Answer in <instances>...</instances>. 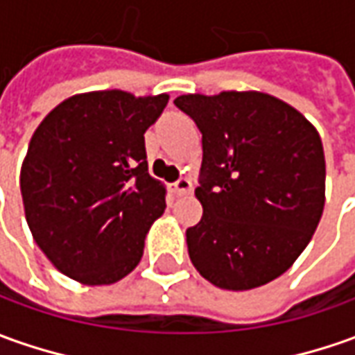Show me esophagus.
I'll return each mask as SVG.
<instances>
[{"label": "esophagus", "instance_id": "34e87169", "mask_svg": "<svg viewBox=\"0 0 355 355\" xmlns=\"http://www.w3.org/2000/svg\"><path fill=\"white\" fill-rule=\"evenodd\" d=\"M190 190H192V182L188 178H178L177 182L171 187V192L175 196H187V194H190Z\"/></svg>", "mask_w": 355, "mask_h": 355}]
</instances>
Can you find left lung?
Masks as SVG:
<instances>
[{
  "label": "left lung",
  "mask_w": 355,
  "mask_h": 355,
  "mask_svg": "<svg viewBox=\"0 0 355 355\" xmlns=\"http://www.w3.org/2000/svg\"><path fill=\"white\" fill-rule=\"evenodd\" d=\"M202 132V219L187 229L190 260L209 284L247 291L293 266L324 209V151L317 128L260 91L180 95Z\"/></svg>",
  "instance_id": "left-lung-1"
}]
</instances>
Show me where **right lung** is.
Returning <instances> with one entry per match:
<instances>
[{"instance_id":"obj_1","label":"right lung","mask_w":355,"mask_h":355,"mask_svg":"<svg viewBox=\"0 0 355 355\" xmlns=\"http://www.w3.org/2000/svg\"><path fill=\"white\" fill-rule=\"evenodd\" d=\"M167 103V93H79L35 130L19 177L25 218L67 278L110 286L139 264L167 194L147 173L144 134Z\"/></svg>"}]
</instances>
